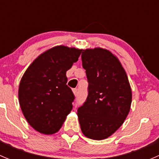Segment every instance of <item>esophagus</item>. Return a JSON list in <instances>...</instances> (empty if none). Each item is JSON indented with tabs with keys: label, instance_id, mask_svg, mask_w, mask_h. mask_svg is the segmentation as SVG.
Masks as SVG:
<instances>
[{
	"label": "esophagus",
	"instance_id": "1",
	"mask_svg": "<svg viewBox=\"0 0 159 159\" xmlns=\"http://www.w3.org/2000/svg\"><path fill=\"white\" fill-rule=\"evenodd\" d=\"M73 92H74V94H75V95L77 96V94H78V89H73Z\"/></svg>",
	"mask_w": 159,
	"mask_h": 159
}]
</instances>
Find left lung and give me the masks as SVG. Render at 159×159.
I'll use <instances>...</instances> for the list:
<instances>
[{"label": "left lung", "instance_id": "8db88e82", "mask_svg": "<svg viewBox=\"0 0 159 159\" xmlns=\"http://www.w3.org/2000/svg\"><path fill=\"white\" fill-rule=\"evenodd\" d=\"M81 61L87 75L89 93L78 109V120L86 137L102 140L119 129L129 115L131 87L125 70L108 50H83Z\"/></svg>", "mask_w": 159, "mask_h": 159}]
</instances>
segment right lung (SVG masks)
Instances as JSON below:
<instances>
[{
  "mask_svg": "<svg viewBox=\"0 0 159 159\" xmlns=\"http://www.w3.org/2000/svg\"><path fill=\"white\" fill-rule=\"evenodd\" d=\"M81 50L57 46L38 56L24 74L19 85L20 106L27 121L40 133L58 131L72 109L75 95L67 85L66 71Z\"/></svg>",
  "mask_w": 159,
  "mask_h": 159,
  "instance_id": "obj_1",
  "label": "right lung"
}]
</instances>
